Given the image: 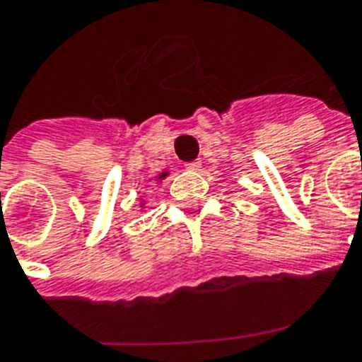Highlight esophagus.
<instances>
[{
    "label": "esophagus",
    "mask_w": 362,
    "mask_h": 362,
    "mask_svg": "<svg viewBox=\"0 0 362 362\" xmlns=\"http://www.w3.org/2000/svg\"><path fill=\"white\" fill-rule=\"evenodd\" d=\"M200 162L198 160H192V162H187V164H185V170H189V172H198V170H200Z\"/></svg>",
    "instance_id": "esophagus-1"
}]
</instances>
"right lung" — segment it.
I'll return each instance as SVG.
<instances>
[{"mask_svg":"<svg viewBox=\"0 0 362 362\" xmlns=\"http://www.w3.org/2000/svg\"><path fill=\"white\" fill-rule=\"evenodd\" d=\"M166 175H168V173H166V172H164V173H160V177H158V179H162V177H166Z\"/></svg>","mask_w":362,"mask_h":362,"instance_id":"1","label":"right lung"}]
</instances>
